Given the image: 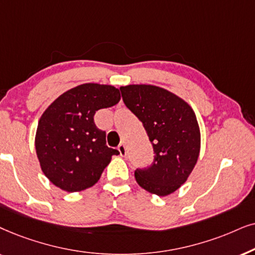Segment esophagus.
<instances>
[{
  "label": "esophagus",
  "mask_w": 255,
  "mask_h": 255,
  "mask_svg": "<svg viewBox=\"0 0 255 255\" xmlns=\"http://www.w3.org/2000/svg\"><path fill=\"white\" fill-rule=\"evenodd\" d=\"M118 150H119V152H120L121 156H125V155H126V144H125V143H120V144H119Z\"/></svg>",
  "instance_id": "obj_1"
}]
</instances>
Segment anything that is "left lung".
Instances as JSON below:
<instances>
[{
  "instance_id": "obj_1",
  "label": "left lung",
  "mask_w": 255,
  "mask_h": 255,
  "mask_svg": "<svg viewBox=\"0 0 255 255\" xmlns=\"http://www.w3.org/2000/svg\"><path fill=\"white\" fill-rule=\"evenodd\" d=\"M126 106L136 115L154 149V162L135 171L137 184L161 197L184 184L198 161L201 129L191 106L154 85L121 86Z\"/></svg>"
}]
</instances>
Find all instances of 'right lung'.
Returning a JSON list of instances; mask_svg holds the SVG:
<instances>
[{
  "instance_id": "obj_1",
  "label": "right lung",
  "mask_w": 255,
  "mask_h": 255,
  "mask_svg": "<svg viewBox=\"0 0 255 255\" xmlns=\"http://www.w3.org/2000/svg\"><path fill=\"white\" fill-rule=\"evenodd\" d=\"M119 88L81 84L59 96L44 111L37 126L35 147L40 169L49 181L67 192L93 186L117 149L106 145V133L98 129L94 114L117 105Z\"/></svg>"
}]
</instances>
